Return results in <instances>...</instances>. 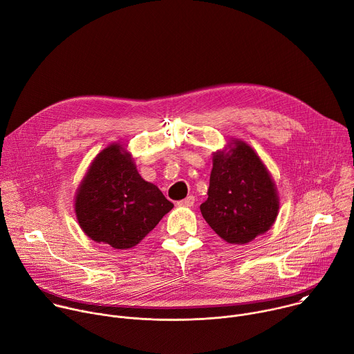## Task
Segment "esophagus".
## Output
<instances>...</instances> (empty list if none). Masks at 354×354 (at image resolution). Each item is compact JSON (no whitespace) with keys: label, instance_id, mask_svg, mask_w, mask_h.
<instances>
[{"label":"esophagus","instance_id":"obj_1","mask_svg":"<svg viewBox=\"0 0 354 354\" xmlns=\"http://www.w3.org/2000/svg\"><path fill=\"white\" fill-rule=\"evenodd\" d=\"M194 205V196H187L186 198L178 201V206L180 207H192Z\"/></svg>","mask_w":354,"mask_h":354}]
</instances>
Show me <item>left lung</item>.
<instances>
[{
	"label": "left lung",
	"instance_id": "1",
	"mask_svg": "<svg viewBox=\"0 0 354 354\" xmlns=\"http://www.w3.org/2000/svg\"><path fill=\"white\" fill-rule=\"evenodd\" d=\"M207 200L200 212L213 231L228 243L243 245L274 224L280 200L274 180L257 151L230 138L213 153Z\"/></svg>",
	"mask_w": 354,
	"mask_h": 354
}]
</instances>
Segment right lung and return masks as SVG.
I'll list each match as a JSON object with an SVG mask.
<instances>
[{
	"mask_svg": "<svg viewBox=\"0 0 354 354\" xmlns=\"http://www.w3.org/2000/svg\"><path fill=\"white\" fill-rule=\"evenodd\" d=\"M174 205L144 180L122 142H112L93 158L74 198L81 230L92 241L115 249L136 246Z\"/></svg>",
	"mask_w": 354,
	"mask_h": 354,
	"instance_id": "1",
	"label": "right lung"
}]
</instances>
